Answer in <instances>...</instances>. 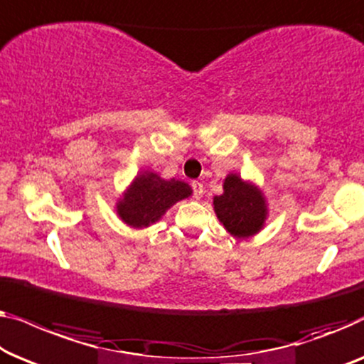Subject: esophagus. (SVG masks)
Masks as SVG:
<instances>
[{"instance_id":"esophagus-1","label":"esophagus","mask_w":364,"mask_h":364,"mask_svg":"<svg viewBox=\"0 0 364 364\" xmlns=\"http://www.w3.org/2000/svg\"><path fill=\"white\" fill-rule=\"evenodd\" d=\"M191 186H193V194H194V198L196 199H199L203 196V193H204V186L199 181H193L191 183Z\"/></svg>"}]
</instances>
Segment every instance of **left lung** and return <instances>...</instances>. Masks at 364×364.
Listing matches in <instances>:
<instances>
[{"instance_id": "1", "label": "left lung", "mask_w": 364, "mask_h": 364, "mask_svg": "<svg viewBox=\"0 0 364 364\" xmlns=\"http://www.w3.org/2000/svg\"><path fill=\"white\" fill-rule=\"evenodd\" d=\"M224 193L214 196V211L228 232L245 239L259 232L267 218V206L257 186L229 175L224 180Z\"/></svg>"}]
</instances>
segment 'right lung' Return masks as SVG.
<instances>
[{"instance_id":"right-lung-1","label":"right lung","mask_w":364,"mask_h":364,"mask_svg":"<svg viewBox=\"0 0 364 364\" xmlns=\"http://www.w3.org/2000/svg\"><path fill=\"white\" fill-rule=\"evenodd\" d=\"M191 196V188L184 181L163 180L156 173L138 175L124 198L117 203L122 221L132 228H148L156 223L173 204Z\"/></svg>"}]
</instances>
